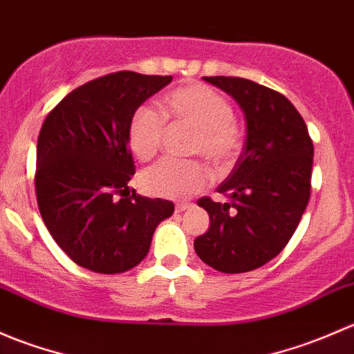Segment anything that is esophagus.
I'll return each instance as SVG.
<instances>
[{
  "label": "esophagus",
  "mask_w": 354,
  "mask_h": 354,
  "mask_svg": "<svg viewBox=\"0 0 354 354\" xmlns=\"http://www.w3.org/2000/svg\"><path fill=\"white\" fill-rule=\"evenodd\" d=\"M189 207H192V204H189V203H178V204H176V211H177V213H182V211L189 209Z\"/></svg>",
  "instance_id": "obj_1"
}]
</instances>
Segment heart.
Listing matches in <instances>:
<instances>
[{
    "label": "heart",
    "instance_id": "obj_1",
    "mask_svg": "<svg viewBox=\"0 0 354 354\" xmlns=\"http://www.w3.org/2000/svg\"><path fill=\"white\" fill-rule=\"evenodd\" d=\"M163 112L176 124L196 129L191 151L203 155L216 169H227L239 155L242 134L233 121L230 102L198 83L178 86L163 98ZM165 121L155 109L141 105L127 126V143L134 156L151 160L162 148ZM207 170L199 162L165 158L143 172L141 184L151 196L187 199L207 184Z\"/></svg>",
    "mask_w": 354,
    "mask_h": 354
}]
</instances>
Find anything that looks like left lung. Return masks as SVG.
<instances>
[{
    "label": "left lung",
    "instance_id": "obj_1",
    "mask_svg": "<svg viewBox=\"0 0 354 354\" xmlns=\"http://www.w3.org/2000/svg\"><path fill=\"white\" fill-rule=\"evenodd\" d=\"M242 109L247 136L230 176L199 199L209 230L194 240L203 262L227 274L254 271L285 249L310 199L313 145L307 124L281 93L232 76H204Z\"/></svg>",
    "mask_w": 354,
    "mask_h": 354
}]
</instances>
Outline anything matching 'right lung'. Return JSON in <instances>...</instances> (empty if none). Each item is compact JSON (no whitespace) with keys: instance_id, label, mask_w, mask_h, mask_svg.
<instances>
[{"instance_id":"add662e5","label":"right lung","mask_w":354,"mask_h":354,"mask_svg":"<svg viewBox=\"0 0 354 354\" xmlns=\"http://www.w3.org/2000/svg\"><path fill=\"white\" fill-rule=\"evenodd\" d=\"M172 76L119 71L68 93L44 121L35 192L54 242L82 268L102 274L133 269L174 203L129 196L134 162L127 147L133 112Z\"/></svg>"}]
</instances>
